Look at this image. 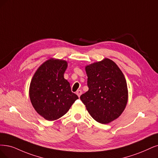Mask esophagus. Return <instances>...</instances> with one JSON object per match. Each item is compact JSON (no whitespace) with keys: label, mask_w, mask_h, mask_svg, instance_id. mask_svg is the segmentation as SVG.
Listing matches in <instances>:
<instances>
[{"label":"esophagus","mask_w":158,"mask_h":158,"mask_svg":"<svg viewBox=\"0 0 158 158\" xmlns=\"http://www.w3.org/2000/svg\"><path fill=\"white\" fill-rule=\"evenodd\" d=\"M82 93H83V92L81 90H77V92H76V94H77L79 97H80L81 95L82 94Z\"/></svg>","instance_id":"1"}]
</instances>
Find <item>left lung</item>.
I'll use <instances>...</instances> for the list:
<instances>
[{"label":"left lung","mask_w":158,"mask_h":158,"mask_svg":"<svg viewBox=\"0 0 158 158\" xmlns=\"http://www.w3.org/2000/svg\"><path fill=\"white\" fill-rule=\"evenodd\" d=\"M89 90L80 97L92 117L106 124L124 110L128 100L126 80L123 73L107 58L85 67Z\"/></svg>","instance_id":"left-lung-1"}]
</instances>
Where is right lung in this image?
Segmentation results:
<instances>
[{
    "label": "right lung",
    "instance_id": "obj_1",
    "mask_svg": "<svg viewBox=\"0 0 158 158\" xmlns=\"http://www.w3.org/2000/svg\"><path fill=\"white\" fill-rule=\"evenodd\" d=\"M67 67V61L51 58L38 68L31 80L29 87L31 103L47 120L62 117L79 98L64 77Z\"/></svg>",
    "mask_w": 158,
    "mask_h": 158
}]
</instances>
